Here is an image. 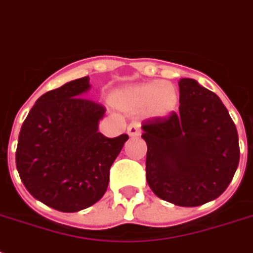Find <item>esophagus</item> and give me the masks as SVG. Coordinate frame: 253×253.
Returning a JSON list of instances; mask_svg holds the SVG:
<instances>
[{
    "mask_svg": "<svg viewBox=\"0 0 253 253\" xmlns=\"http://www.w3.org/2000/svg\"><path fill=\"white\" fill-rule=\"evenodd\" d=\"M127 134L130 135V136H138V135H140V126H139V123H130L128 127H127Z\"/></svg>",
    "mask_w": 253,
    "mask_h": 253,
    "instance_id": "34e87169",
    "label": "esophagus"
}]
</instances>
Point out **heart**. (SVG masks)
<instances>
[{"mask_svg": "<svg viewBox=\"0 0 253 253\" xmlns=\"http://www.w3.org/2000/svg\"><path fill=\"white\" fill-rule=\"evenodd\" d=\"M176 86L163 81H151L146 84L115 91L111 95L113 105L126 111H143L150 118H164L176 110L178 105Z\"/></svg>", "mask_w": 253, "mask_h": 253, "instance_id": "obj_1", "label": "heart"}]
</instances>
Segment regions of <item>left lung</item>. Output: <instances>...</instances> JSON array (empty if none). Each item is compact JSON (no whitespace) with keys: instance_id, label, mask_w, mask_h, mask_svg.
Wrapping results in <instances>:
<instances>
[{"instance_id":"1","label":"left lung","mask_w":253,"mask_h":253,"mask_svg":"<svg viewBox=\"0 0 253 253\" xmlns=\"http://www.w3.org/2000/svg\"><path fill=\"white\" fill-rule=\"evenodd\" d=\"M178 113L146 119V177L152 192L194 208L227 189L239 164V136L220 98L193 79H181Z\"/></svg>"}]
</instances>
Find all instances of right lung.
<instances>
[{
    "mask_svg": "<svg viewBox=\"0 0 253 253\" xmlns=\"http://www.w3.org/2000/svg\"><path fill=\"white\" fill-rule=\"evenodd\" d=\"M89 87L85 76L44 93L18 136L22 182L34 198L59 211H80L102 198L111 164L128 139L98 132L106 109L85 98Z\"/></svg>",
    "mask_w": 253,
    "mask_h": 253,
    "instance_id": "right-lung-1",
    "label": "right lung"
}]
</instances>
